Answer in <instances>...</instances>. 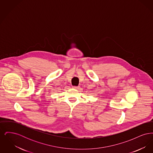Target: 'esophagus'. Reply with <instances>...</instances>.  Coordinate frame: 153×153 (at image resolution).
Segmentation results:
<instances>
[{"mask_svg": "<svg viewBox=\"0 0 153 153\" xmlns=\"http://www.w3.org/2000/svg\"><path fill=\"white\" fill-rule=\"evenodd\" d=\"M72 88H74V89H78V88H79V87H77V86H73Z\"/></svg>", "mask_w": 153, "mask_h": 153, "instance_id": "obj_1", "label": "esophagus"}]
</instances>
